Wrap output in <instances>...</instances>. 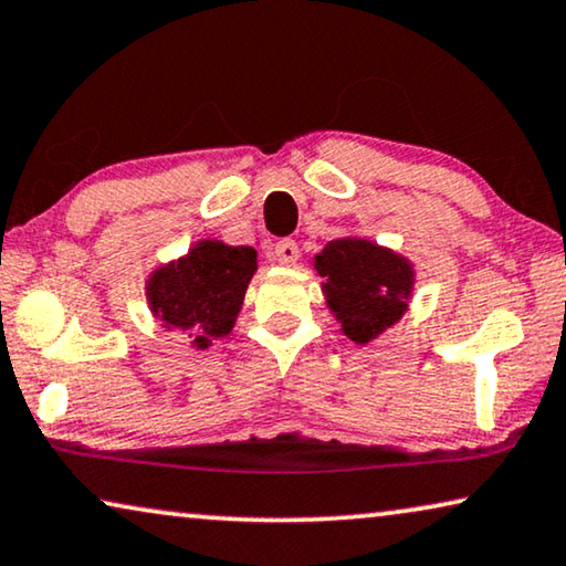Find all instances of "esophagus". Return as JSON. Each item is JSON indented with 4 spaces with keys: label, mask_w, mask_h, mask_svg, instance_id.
Wrapping results in <instances>:
<instances>
[{
    "label": "esophagus",
    "mask_w": 566,
    "mask_h": 566,
    "mask_svg": "<svg viewBox=\"0 0 566 566\" xmlns=\"http://www.w3.org/2000/svg\"><path fill=\"white\" fill-rule=\"evenodd\" d=\"M273 258H275V263L289 265V268H291V265H296V263H298L301 250H298V244L293 242V240H283V242H277V244H275Z\"/></svg>",
    "instance_id": "obj_1"
}]
</instances>
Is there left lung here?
<instances>
[{"label":"left lung","mask_w":566,"mask_h":566,"mask_svg":"<svg viewBox=\"0 0 566 566\" xmlns=\"http://www.w3.org/2000/svg\"><path fill=\"white\" fill-rule=\"evenodd\" d=\"M326 308L359 347L396 326L416 289V268L400 252L367 237H339L314 255Z\"/></svg>","instance_id":"1"}]
</instances>
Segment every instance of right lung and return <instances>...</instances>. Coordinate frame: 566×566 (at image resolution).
Returning <instances> with one entry per match:
<instances>
[{
  "label": "right lung",
  "instance_id": "obj_1",
  "mask_svg": "<svg viewBox=\"0 0 566 566\" xmlns=\"http://www.w3.org/2000/svg\"><path fill=\"white\" fill-rule=\"evenodd\" d=\"M255 270V248L199 240L147 275V308L166 332H184L193 349H209L232 334Z\"/></svg>",
  "mask_w": 566,
  "mask_h": 566
}]
</instances>
